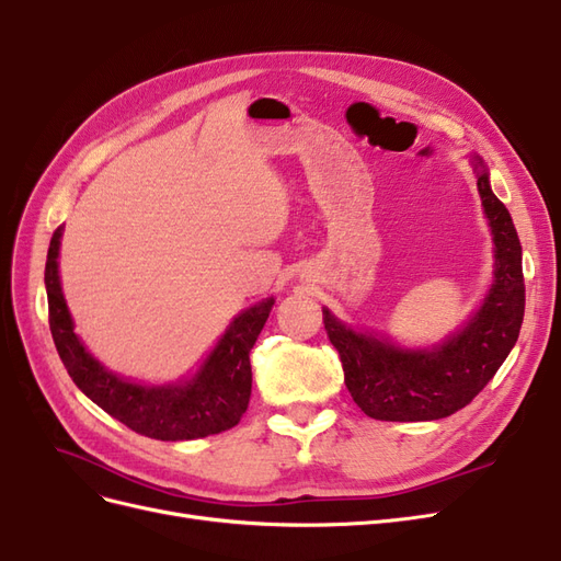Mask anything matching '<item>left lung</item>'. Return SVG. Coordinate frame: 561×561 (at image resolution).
Returning <instances> with one entry per match:
<instances>
[{
  "label": "left lung",
  "mask_w": 561,
  "mask_h": 561,
  "mask_svg": "<svg viewBox=\"0 0 561 561\" xmlns=\"http://www.w3.org/2000/svg\"><path fill=\"white\" fill-rule=\"evenodd\" d=\"M478 192L494 236V283L468 325L433 348H400L388 339L355 332L322 309L339 351L344 381L360 410L379 421H435L451 416L480 393L513 351L524 320L522 245L507 208L489 186L486 165L472 157Z\"/></svg>",
  "instance_id": "left-lung-1"
}]
</instances>
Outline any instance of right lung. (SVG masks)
I'll use <instances>...</instances> for the list:
<instances>
[{"label":"right lung","instance_id":"add662e5","mask_svg":"<svg viewBox=\"0 0 561 561\" xmlns=\"http://www.w3.org/2000/svg\"><path fill=\"white\" fill-rule=\"evenodd\" d=\"M60 236L62 227L54 231L46 254L48 325L67 375L81 393L130 431L163 443L208 437L233 428L250 402V351L276 299L268 297L236 316L192 379L163 386L133 383L100 365L75 334L58 276Z\"/></svg>","mask_w":561,"mask_h":561}]
</instances>
